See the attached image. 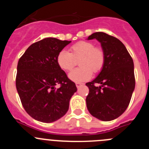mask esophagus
I'll return each instance as SVG.
<instances>
[{
	"mask_svg": "<svg viewBox=\"0 0 149 149\" xmlns=\"http://www.w3.org/2000/svg\"><path fill=\"white\" fill-rule=\"evenodd\" d=\"M83 85H84V84H83V83H76V86H77V88H80Z\"/></svg>",
	"mask_w": 149,
	"mask_h": 149,
	"instance_id": "obj_1",
	"label": "esophagus"
}]
</instances>
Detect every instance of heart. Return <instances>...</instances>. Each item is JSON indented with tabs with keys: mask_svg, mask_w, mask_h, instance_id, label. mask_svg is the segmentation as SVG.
Returning <instances> with one entry per match:
<instances>
[{
	"mask_svg": "<svg viewBox=\"0 0 149 149\" xmlns=\"http://www.w3.org/2000/svg\"><path fill=\"white\" fill-rule=\"evenodd\" d=\"M71 52L61 50L56 56V63L62 70L70 72L79 60L80 68L72 71L68 77L77 83L88 81L93 73H98L105 63V53L100 46L89 41H80L71 46Z\"/></svg>",
	"mask_w": 149,
	"mask_h": 149,
	"instance_id": "1",
	"label": "heart"
}]
</instances>
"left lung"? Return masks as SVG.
<instances>
[{
  "label": "left lung",
  "instance_id": "left-lung-1",
  "mask_svg": "<svg viewBox=\"0 0 149 149\" xmlns=\"http://www.w3.org/2000/svg\"><path fill=\"white\" fill-rule=\"evenodd\" d=\"M93 39L101 42L105 63L98 77L86 84L89 89L86 107L91 115L107 122L120 116L131 101L135 87L134 62L125 46L117 38L96 32L88 37Z\"/></svg>",
  "mask_w": 149,
  "mask_h": 149
}]
</instances>
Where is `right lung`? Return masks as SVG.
<instances>
[{
    "label": "right lung",
    "instance_id": "right-lung-1",
    "mask_svg": "<svg viewBox=\"0 0 149 149\" xmlns=\"http://www.w3.org/2000/svg\"><path fill=\"white\" fill-rule=\"evenodd\" d=\"M70 42L45 38L31 45L18 60L17 91L24 110L36 120L53 122L68 111L77 87L58 66L56 56Z\"/></svg>",
    "mask_w": 149,
    "mask_h": 149
}]
</instances>
